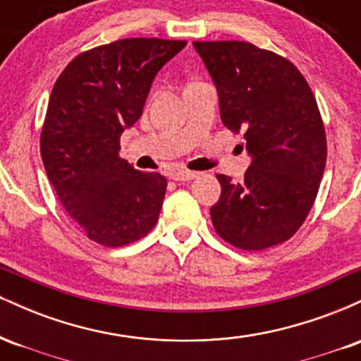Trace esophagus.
Segmentation results:
<instances>
[{"label":"esophagus","mask_w":361,"mask_h":361,"mask_svg":"<svg viewBox=\"0 0 361 361\" xmlns=\"http://www.w3.org/2000/svg\"><path fill=\"white\" fill-rule=\"evenodd\" d=\"M197 178V173L188 171V169H176V171L171 173V180L175 181H190Z\"/></svg>","instance_id":"1"}]
</instances>
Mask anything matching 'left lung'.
<instances>
[{
	"label": "left lung",
	"instance_id": "obj_1",
	"mask_svg": "<svg viewBox=\"0 0 361 361\" xmlns=\"http://www.w3.org/2000/svg\"><path fill=\"white\" fill-rule=\"evenodd\" d=\"M193 47L215 82L222 123L243 132L252 159L243 183L217 175L215 233L244 251L288 241L312 209L326 166L324 123L312 90L288 59L250 42Z\"/></svg>",
	"mask_w": 361,
	"mask_h": 361
}]
</instances>
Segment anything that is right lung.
<instances>
[{
	"mask_svg": "<svg viewBox=\"0 0 361 361\" xmlns=\"http://www.w3.org/2000/svg\"><path fill=\"white\" fill-rule=\"evenodd\" d=\"M185 40L122 39L76 56L54 85L40 154L62 207L91 241L126 246L156 226L166 178L118 156L152 80Z\"/></svg>",
	"mask_w": 361,
	"mask_h": 361,
	"instance_id": "right-lung-1",
	"label": "right lung"
}]
</instances>
